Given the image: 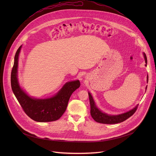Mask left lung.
I'll return each mask as SVG.
<instances>
[{
	"mask_svg": "<svg viewBox=\"0 0 156 156\" xmlns=\"http://www.w3.org/2000/svg\"><path fill=\"white\" fill-rule=\"evenodd\" d=\"M145 62L146 64L145 65L146 66L147 65V57L145 54V53H143ZM147 81L148 82V75L147 76ZM147 89V87L146 90ZM89 95V99H90V106H91V115L93 117V119L97 122L104 123V124H115L121 123L128 118H129L131 116H132L135 112L136 111L138 105H137L135 108H133L131 110L126 112V113H123L120 115H110L106 114L105 113L102 112L101 110H100L96 105L95 102L94 101V99L91 96V94L88 93Z\"/></svg>",
	"mask_w": 156,
	"mask_h": 156,
	"instance_id": "left-lung-1",
	"label": "left lung"
}]
</instances>
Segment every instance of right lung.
I'll return each instance as SVG.
<instances>
[{"mask_svg": "<svg viewBox=\"0 0 156 156\" xmlns=\"http://www.w3.org/2000/svg\"><path fill=\"white\" fill-rule=\"evenodd\" d=\"M21 46L15 55L11 73L12 91L25 114L39 122H53L59 119L65 112L72 93L80 86L79 80L67 82L54 96L48 99H35L29 96L20 87L18 78V56Z\"/></svg>", "mask_w": 156, "mask_h": 156, "instance_id": "add662e5", "label": "right lung"}]
</instances>
